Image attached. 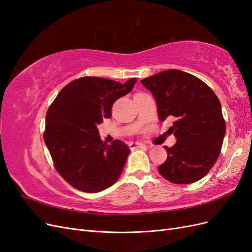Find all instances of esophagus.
I'll use <instances>...</instances> for the list:
<instances>
[{
  "label": "esophagus",
  "instance_id": "esophagus-1",
  "mask_svg": "<svg viewBox=\"0 0 252 252\" xmlns=\"http://www.w3.org/2000/svg\"><path fill=\"white\" fill-rule=\"evenodd\" d=\"M129 147H130L131 149H134V148H142V147H147V146L145 144H143V143L132 142L131 144H129Z\"/></svg>",
  "mask_w": 252,
  "mask_h": 252
}]
</instances>
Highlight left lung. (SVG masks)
<instances>
[{
    "instance_id": "left-lung-1",
    "label": "left lung",
    "mask_w": 252,
    "mask_h": 252,
    "mask_svg": "<svg viewBox=\"0 0 252 252\" xmlns=\"http://www.w3.org/2000/svg\"><path fill=\"white\" fill-rule=\"evenodd\" d=\"M141 82L156 98L159 120L175 119L170 130L177 143L165 146L168 157L158 172L175 184L201 180L216 164L226 132L218 96L203 81L178 69Z\"/></svg>"
}]
</instances>
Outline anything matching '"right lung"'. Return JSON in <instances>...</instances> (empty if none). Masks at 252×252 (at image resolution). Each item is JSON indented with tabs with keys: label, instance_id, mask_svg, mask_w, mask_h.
I'll list each match as a JSON object with an SVG mask.
<instances>
[{
	"label": "right lung",
	"instance_id": "obj_1",
	"mask_svg": "<svg viewBox=\"0 0 252 252\" xmlns=\"http://www.w3.org/2000/svg\"><path fill=\"white\" fill-rule=\"evenodd\" d=\"M136 81L81 78L67 84L49 107L45 144L57 171L80 191L100 192L123 171L130 149L120 140L103 142L97 125L111 117L113 103L130 93Z\"/></svg>",
	"mask_w": 252,
	"mask_h": 252
}]
</instances>
